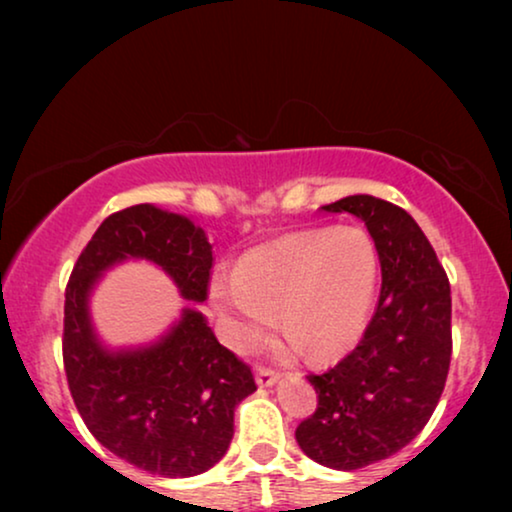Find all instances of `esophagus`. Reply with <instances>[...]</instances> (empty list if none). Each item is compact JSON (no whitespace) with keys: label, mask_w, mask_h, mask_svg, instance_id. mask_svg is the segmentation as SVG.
Instances as JSON below:
<instances>
[{"label":"esophagus","mask_w":512,"mask_h":512,"mask_svg":"<svg viewBox=\"0 0 512 512\" xmlns=\"http://www.w3.org/2000/svg\"><path fill=\"white\" fill-rule=\"evenodd\" d=\"M279 380V375L275 373V370L265 368V366H258L256 368V384L258 387H272Z\"/></svg>","instance_id":"esophagus-1"}]
</instances>
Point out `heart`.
Here are the masks:
<instances>
[{"label": "heart", "instance_id": "obj_1", "mask_svg": "<svg viewBox=\"0 0 512 512\" xmlns=\"http://www.w3.org/2000/svg\"><path fill=\"white\" fill-rule=\"evenodd\" d=\"M377 279L380 258L366 230L317 228L251 249L235 279H216L212 296L242 345L261 338L277 314L289 349L331 359L366 331Z\"/></svg>", "mask_w": 512, "mask_h": 512}]
</instances>
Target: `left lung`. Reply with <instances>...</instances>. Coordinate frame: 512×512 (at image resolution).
Instances as JSON below:
<instances>
[{
  "instance_id": "1",
  "label": "left lung",
  "mask_w": 512,
  "mask_h": 512,
  "mask_svg": "<svg viewBox=\"0 0 512 512\" xmlns=\"http://www.w3.org/2000/svg\"><path fill=\"white\" fill-rule=\"evenodd\" d=\"M321 209L366 223L382 291L359 345L326 373L307 375L317 410L298 424L296 440L317 464L356 471L403 450L436 410L452 356L450 282L405 209L373 195Z\"/></svg>"
}]
</instances>
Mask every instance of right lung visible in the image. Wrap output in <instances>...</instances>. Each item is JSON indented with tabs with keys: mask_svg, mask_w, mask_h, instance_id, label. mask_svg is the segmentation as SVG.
Masks as SVG:
<instances>
[{
	"mask_svg": "<svg viewBox=\"0 0 512 512\" xmlns=\"http://www.w3.org/2000/svg\"><path fill=\"white\" fill-rule=\"evenodd\" d=\"M128 258L158 265L184 300H207L214 258L205 230L153 205L107 216L65 291L62 359L69 391L88 431L116 457L153 475L191 478L228 452L235 408L256 391L254 375L219 345L195 307H184L151 345H104L90 319V293L104 272Z\"/></svg>",
	"mask_w": 512,
	"mask_h": 512,
	"instance_id": "1",
	"label": "right lung"
}]
</instances>
